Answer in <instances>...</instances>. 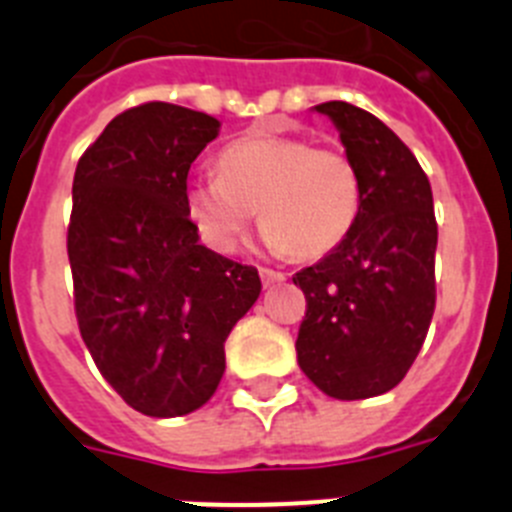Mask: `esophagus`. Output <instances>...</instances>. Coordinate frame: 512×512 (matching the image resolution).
<instances>
[{"mask_svg":"<svg viewBox=\"0 0 512 512\" xmlns=\"http://www.w3.org/2000/svg\"><path fill=\"white\" fill-rule=\"evenodd\" d=\"M284 274L282 271H274V269H261V282L266 284V287H271V284H279V282H284Z\"/></svg>","mask_w":512,"mask_h":512,"instance_id":"esophagus-1","label":"esophagus"}]
</instances>
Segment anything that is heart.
Masks as SVG:
<instances>
[{
  "label": "heart",
  "mask_w": 512,
  "mask_h": 512,
  "mask_svg": "<svg viewBox=\"0 0 512 512\" xmlns=\"http://www.w3.org/2000/svg\"><path fill=\"white\" fill-rule=\"evenodd\" d=\"M217 169L187 187L189 217L215 251H230L256 210L266 246L302 261L320 259L354 230L361 176L343 148L253 133L225 146Z\"/></svg>",
  "instance_id": "1"
}]
</instances>
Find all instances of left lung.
Masks as SVG:
<instances>
[{"label":"left lung","instance_id":"8db88e82","mask_svg":"<svg viewBox=\"0 0 512 512\" xmlns=\"http://www.w3.org/2000/svg\"><path fill=\"white\" fill-rule=\"evenodd\" d=\"M336 122L361 176V210L346 241L297 271L307 310L297 361L318 390L364 400L402 382L436 310L431 182L418 158L372 112L348 102L315 107Z\"/></svg>","mask_w":512,"mask_h":512}]
</instances>
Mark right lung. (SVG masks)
Masks as SVG:
<instances>
[{
  "mask_svg": "<svg viewBox=\"0 0 512 512\" xmlns=\"http://www.w3.org/2000/svg\"><path fill=\"white\" fill-rule=\"evenodd\" d=\"M220 122L169 102L120 112L79 158L69 248L81 338L112 390L151 418L202 408L225 338L259 300L253 266L200 243L187 174Z\"/></svg>",
  "mask_w": 512,
  "mask_h": 512,
  "instance_id": "add662e5",
  "label": "right lung"
}]
</instances>
